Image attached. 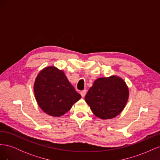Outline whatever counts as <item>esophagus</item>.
<instances>
[{"mask_svg":"<svg viewBox=\"0 0 160 160\" xmlns=\"http://www.w3.org/2000/svg\"><path fill=\"white\" fill-rule=\"evenodd\" d=\"M86 90H83V91H81V92H80V94H81V95L83 97V98H84L85 97V95H86Z\"/></svg>","mask_w":160,"mask_h":160,"instance_id":"1","label":"esophagus"}]
</instances>
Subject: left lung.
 I'll return each instance as SVG.
<instances>
[{
	"mask_svg": "<svg viewBox=\"0 0 160 160\" xmlns=\"http://www.w3.org/2000/svg\"><path fill=\"white\" fill-rule=\"evenodd\" d=\"M129 98L125 81L118 76L99 78L85 97L93 114L103 119H112L124 109Z\"/></svg>",
	"mask_w": 160,
	"mask_h": 160,
	"instance_id": "left-lung-1",
	"label": "left lung"
}]
</instances>
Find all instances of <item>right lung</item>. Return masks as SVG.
Masks as SVG:
<instances>
[{"mask_svg": "<svg viewBox=\"0 0 160 160\" xmlns=\"http://www.w3.org/2000/svg\"><path fill=\"white\" fill-rule=\"evenodd\" d=\"M34 92L38 106L48 115L60 117L81 98L63 71L48 67L37 75Z\"/></svg>", "mask_w": 160, "mask_h": 160, "instance_id": "right-lung-1", "label": "right lung"}]
</instances>
